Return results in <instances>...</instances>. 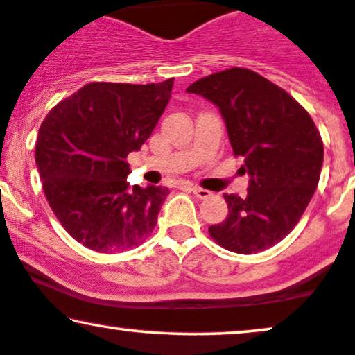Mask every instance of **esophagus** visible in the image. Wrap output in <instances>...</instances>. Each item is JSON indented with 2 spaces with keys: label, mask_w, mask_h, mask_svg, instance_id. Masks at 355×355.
Wrapping results in <instances>:
<instances>
[{
  "label": "esophagus",
  "mask_w": 355,
  "mask_h": 355,
  "mask_svg": "<svg viewBox=\"0 0 355 355\" xmlns=\"http://www.w3.org/2000/svg\"><path fill=\"white\" fill-rule=\"evenodd\" d=\"M191 191L194 192V194L198 196L199 199H207L209 196H211V191L202 189V187H199V186H192V187H191Z\"/></svg>",
  "instance_id": "1"
}]
</instances>
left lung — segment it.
<instances>
[{
    "instance_id": "left-lung-1",
    "label": "left lung",
    "mask_w": 355,
    "mask_h": 355,
    "mask_svg": "<svg viewBox=\"0 0 355 355\" xmlns=\"http://www.w3.org/2000/svg\"><path fill=\"white\" fill-rule=\"evenodd\" d=\"M220 112L235 156L243 157L247 196L224 194L229 216L209 227L227 250L250 255L295 229L319 182L324 148L301 105L248 69L212 73L187 87Z\"/></svg>"
}]
</instances>
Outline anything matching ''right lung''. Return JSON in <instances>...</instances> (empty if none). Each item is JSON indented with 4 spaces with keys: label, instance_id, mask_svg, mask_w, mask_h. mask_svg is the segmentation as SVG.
<instances>
[{
    "label": "right lung",
    "instance_id": "obj_1",
    "mask_svg": "<svg viewBox=\"0 0 355 355\" xmlns=\"http://www.w3.org/2000/svg\"><path fill=\"white\" fill-rule=\"evenodd\" d=\"M173 82H92L44 118L36 143L44 194L64 229L90 250H130L155 229L169 189L131 187L125 159L150 138Z\"/></svg>",
    "mask_w": 355,
    "mask_h": 355
}]
</instances>
